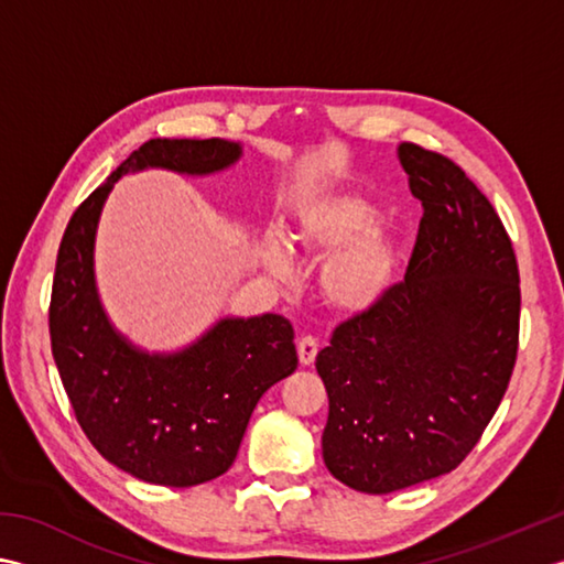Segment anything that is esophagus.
<instances>
[{
    "instance_id": "34e87169",
    "label": "esophagus",
    "mask_w": 564,
    "mask_h": 564,
    "mask_svg": "<svg viewBox=\"0 0 564 564\" xmlns=\"http://www.w3.org/2000/svg\"><path fill=\"white\" fill-rule=\"evenodd\" d=\"M317 357V341L313 337H303L297 341V359H301L303 367H311Z\"/></svg>"
}]
</instances>
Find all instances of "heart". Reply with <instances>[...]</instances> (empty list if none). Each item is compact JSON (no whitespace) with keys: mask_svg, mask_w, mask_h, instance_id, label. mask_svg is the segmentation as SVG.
Wrapping results in <instances>:
<instances>
[{"mask_svg":"<svg viewBox=\"0 0 564 564\" xmlns=\"http://www.w3.org/2000/svg\"><path fill=\"white\" fill-rule=\"evenodd\" d=\"M377 223V207L357 193L341 191L311 197L297 215L291 247L303 257L327 259L319 269L317 289L337 315L373 313L399 281L401 245ZM263 263L275 279L291 273V253L275 235L263 245Z\"/></svg>","mask_w":564,"mask_h":564,"instance_id":"b5f03b06","label":"heart"}]
</instances>
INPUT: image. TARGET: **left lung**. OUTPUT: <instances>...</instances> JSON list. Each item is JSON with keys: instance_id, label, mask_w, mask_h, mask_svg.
Listing matches in <instances>:
<instances>
[{"instance_id": "left-lung-1", "label": "left lung", "mask_w": 564, "mask_h": 564, "mask_svg": "<svg viewBox=\"0 0 564 564\" xmlns=\"http://www.w3.org/2000/svg\"><path fill=\"white\" fill-rule=\"evenodd\" d=\"M423 203L405 281L341 323L315 367L329 399L323 457L335 479L391 494L447 474L509 389L521 281L499 215L457 163L401 143Z\"/></svg>"}]
</instances>
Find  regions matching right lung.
<instances>
[{
	"mask_svg": "<svg viewBox=\"0 0 564 564\" xmlns=\"http://www.w3.org/2000/svg\"><path fill=\"white\" fill-rule=\"evenodd\" d=\"M241 159L227 139H151L75 209L55 259L51 349L77 423L131 477L195 487L235 462L259 399L297 367L283 315L223 317L178 351H147L107 317L95 281V237L115 183L163 169L213 175Z\"/></svg>",
	"mask_w": 564,
	"mask_h": 564,
	"instance_id": "right-lung-1",
	"label": "right lung"
}]
</instances>
